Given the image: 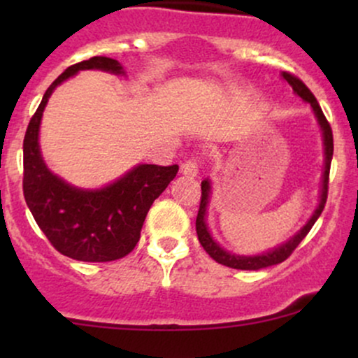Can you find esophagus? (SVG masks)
I'll list each match as a JSON object with an SVG mask.
<instances>
[{
    "label": "esophagus",
    "instance_id": "obj_1",
    "mask_svg": "<svg viewBox=\"0 0 358 358\" xmlns=\"http://www.w3.org/2000/svg\"><path fill=\"white\" fill-rule=\"evenodd\" d=\"M180 173L185 176H196L199 175V163L195 159H187V162L182 163L180 166Z\"/></svg>",
    "mask_w": 358,
    "mask_h": 358
}]
</instances>
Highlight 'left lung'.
Instances as JSON below:
<instances>
[{
	"label": "left lung",
	"mask_w": 358,
	"mask_h": 358,
	"mask_svg": "<svg viewBox=\"0 0 358 358\" xmlns=\"http://www.w3.org/2000/svg\"><path fill=\"white\" fill-rule=\"evenodd\" d=\"M281 77L287 84L291 85L296 96L301 97L303 101L308 102L313 109V114L318 122L320 129H322L323 136V175H322V188H320V196H318V205L311 213V217L308 222L303 225L299 231L294 234L293 237H289L286 242L276 245V248L266 250L262 254H256V256H242V254H234L231 250H225L222 245L213 239L210 229L207 224V207L210 202V193H212V183L210 180L205 178L202 182V200H200V208L199 215H196V236H199L200 244L207 250V254L213 261H217L219 264L227 266L232 269H242V271H259L269 268V266L279 264V262L286 261L291 256L294 249L298 248V244L306 237V234L311 231V227L315 225V222L318 220V217L322 215L324 203H327V195H328V176H330V165H331V156H334V134H331V127L328 124L327 117H324L322 108H320L318 101L315 99V96L311 94V90L303 84L298 77L291 76V73L282 72Z\"/></svg>",
	"instance_id": "obj_1"
}]
</instances>
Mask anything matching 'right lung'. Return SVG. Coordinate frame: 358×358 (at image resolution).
I'll return each instance as SVG.
<instances>
[{"label":"right lung","mask_w":358,"mask_h":358,"mask_svg":"<svg viewBox=\"0 0 358 358\" xmlns=\"http://www.w3.org/2000/svg\"><path fill=\"white\" fill-rule=\"evenodd\" d=\"M80 71L126 76L109 57L71 65L43 94L23 141V193L31 215L64 256L84 262H108L124 257L138 244L146 213L178 173V165H136L102 188L73 187L50 171L40 150V124L47 102L62 82Z\"/></svg>","instance_id":"add662e5"}]
</instances>
